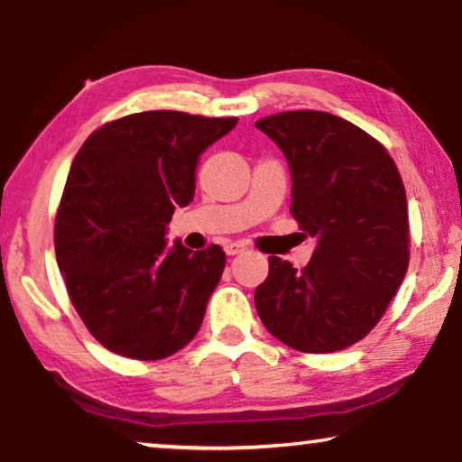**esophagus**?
I'll return each instance as SVG.
<instances>
[{
    "label": "esophagus",
    "instance_id": "obj_1",
    "mask_svg": "<svg viewBox=\"0 0 462 462\" xmlns=\"http://www.w3.org/2000/svg\"><path fill=\"white\" fill-rule=\"evenodd\" d=\"M224 250H226V254H228V256H234V254L245 253L246 245H245V242H228V245L224 246Z\"/></svg>",
    "mask_w": 462,
    "mask_h": 462
}]
</instances>
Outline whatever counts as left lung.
I'll list each match as a JSON object with an SVG mask.
<instances>
[{
    "label": "left lung",
    "mask_w": 462,
    "mask_h": 462,
    "mask_svg": "<svg viewBox=\"0 0 462 462\" xmlns=\"http://www.w3.org/2000/svg\"><path fill=\"white\" fill-rule=\"evenodd\" d=\"M291 171V216L318 240L306 269L269 256L254 306L287 346L322 355L369 334L410 264L408 199L385 146L355 124L314 109L256 122Z\"/></svg>",
    "instance_id": "8db88e82"
}]
</instances>
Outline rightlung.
<instances>
[{
	"mask_svg": "<svg viewBox=\"0 0 462 462\" xmlns=\"http://www.w3.org/2000/svg\"><path fill=\"white\" fill-rule=\"evenodd\" d=\"M238 118L156 109L85 140L54 222V253L77 314L107 350L159 361L193 340L226 253L167 246L175 208L195 195L199 156Z\"/></svg>",
	"mask_w": 462,
	"mask_h": 462,
	"instance_id": "obj_1",
	"label": "right lung"
}]
</instances>
